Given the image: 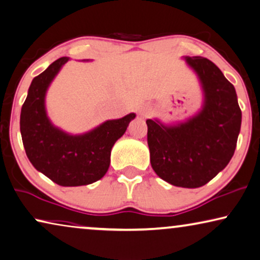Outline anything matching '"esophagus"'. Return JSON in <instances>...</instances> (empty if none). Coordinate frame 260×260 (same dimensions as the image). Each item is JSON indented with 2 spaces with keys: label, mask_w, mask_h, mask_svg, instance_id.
<instances>
[{
  "label": "esophagus",
  "mask_w": 260,
  "mask_h": 260,
  "mask_svg": "<svg viewBox=\"0 0 260 260\" xmlns=\"http://www.w3.org/2000/svg\"><path fill=\"white\" fill-rule=\"evenodd\" d=\"M141 115H147V111H140Z\"/></svg>",
  "instance_id": "obj_1"
}]
</instances>
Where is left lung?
<instances>
[{
    "mask_svg": "<svg viewBox=\"0 0 260 260\" xmlns=\"http://www.w3.org/2000/svg\"><path fill=\"white\" fill-rule=\"evenodd\" d=\"M198 75L204 106L198 114L177 126L147 119L151 165L162 180L197 188L212 180L235 154L241 111L236 89L206 57H185Z\"/></svg>",
    "mask_w": 260,
    "mask_h": 260,
    "instance_id": "obj_1",
    "label": "left lung"
}]
</instances>
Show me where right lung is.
Returning a JSON list of instances; mask_svg holds the SVG:
<instances>
[{
    "mask_svg": "<svg viewBox=\"0 0 260 260\" xmlns=\"http://www.w3.org/2000/svg\"><path fill=\"white\" fill-rule=\"evenodd\" d=\"M69 60L60 57L35 76L21 109L20 129L29 161L60 186H82L98 181L108 171L112 147L125 133L134 113L107 120L85 134L72 135L58 129L47 116V89Z\"/></svg>",
    "mask_w": 260,
    "mask_h": 260,
    "instance_id": "1",
    "label": "right lung"
}]
</instances>
